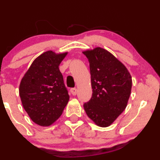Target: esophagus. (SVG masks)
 <instances>
[{
    "label": "esophagus",
    "mask_w": 160,
    "mask_h": 160,
    "mask_svg": "<svg viewBox=\"0 0 160 160\" xmlns=\"http://www.w3.org/2000/svg\"><path fill=\"white\" fill-rule=\"evenodd\" d=\"M71 92L73 95H76L78 93V89L76 88H72V89H71Z\"/></svg>",
    "instance_id": "obj_1"
}]
</instances>
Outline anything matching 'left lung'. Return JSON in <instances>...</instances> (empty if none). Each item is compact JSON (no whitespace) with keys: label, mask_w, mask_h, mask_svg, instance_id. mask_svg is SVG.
<instances>
[{"label":"left lung","mask_w":160,"mask_h":160,"mask_svg":"<svg viewBox=\"0 0 160 160\" xmlns=\"http://www.w3.org/2000/svg\"><path fill=\"white\" fill-rule=\"evenodd\" d=\"M89 62L92 95L83 104L86 114L100 127L111 126L126 109L132 77L120 61L101 47L82 52Z\"/></svg>","instance_id":"8db88e82"}]
</instances>
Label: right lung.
Masks as SVG:
<instances>
[{
    "label": "right lung",
    "instance_id": "1",
    "mask_svg": "<svg viewBox=\"0 0 160 160\" xmlns=\"http://www.w3.org/2000/svg\"><path fill=\"white\" fill-rule=\"evenodd\" d=\"M68 52L52 50L36 58L22 79L19 95L24 109L34 122L49 126L62 115L69 95L59 71Z\"/></svg>",
    "mask_w": 160,
    "mask_h": 160
}]
</instances>
